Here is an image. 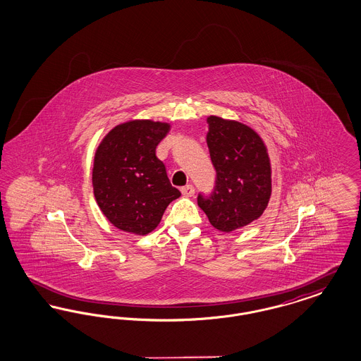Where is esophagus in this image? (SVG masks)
Wrapping results in <instances>:
<instances>
[{"label": "esophagus", "instance_id": "obj_1", "mask_svg": "<svg viewBox=\"0 0 361 361\" xmlns=\"http://www.w3.org/2000/svg\"><path fill=\"white\" fill-rule=\"evenodd\" d=\"M181 193L185 197H192L195 195V188H193V185H185L181 188Z\"/></svg>", "mask_w": 361, "mask_h": 361}]
</instances>
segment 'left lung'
<instances>
[{
  "label": "left lung",
  "mask_w": 361,
  "mask_h": 361,
  "mask_svg": "<svg viewBox=\"0 0 361 361\" xmlns=\"http://www.w3.org/2000/svg\"><path fill=\"white\" fill-rule=\"evenodd\" d=\"M207 123L216 181L209 196H197V204L215 228L230 233L258 219L268 206L271 159L264 140L249 126L214 115Z\"/></svg>",
  "instance_id": "left-lung-1"
}]
</instances>
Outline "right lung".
I'll return each mask as SVG.
<instances>
[{
  "instance_id": "add662e5",
  "label": "right lung",
  "mask_w": 361,
  "mask_h": 361,
  "mask_svg": "<svg viewBox=\"0 0 361 361\" xmlns=\"http://www.w3.org/2000/svg\"><path fill=\"white\" fill-rule=\"evenodd\" d=\"M169 130V123L137 119L118 124L100 142L92 172L93 193L104 216L119 230L152 233L169 203L181 196L155 155Z\"/></svg>"
}]
</instances>
